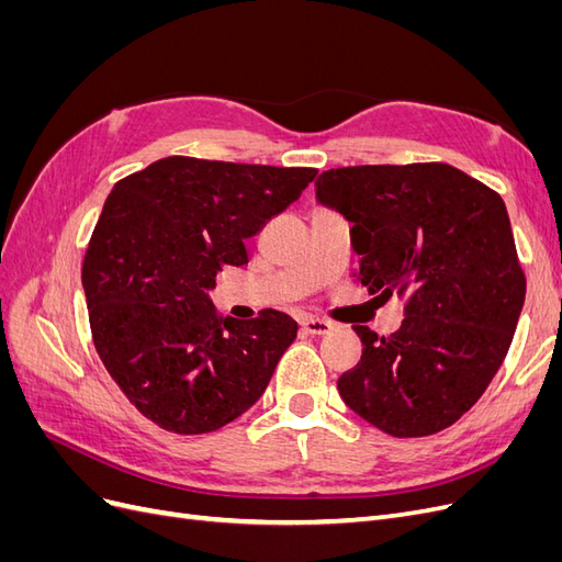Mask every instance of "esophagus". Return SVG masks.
Masks as SVG:
<instances>
[{
  "label": "esophagus",
  "mask_w": 562,
  "mask_h": 562,
  "mask_svg": "<svg viewBox=\"0 0 562 562\" xmlns=\"http://www.w3.org/2000/svg\"><path fill=\"white\" fill-rule=\"evenodd\" d=\"M302 330L307 335H328L333 330V326L328 321L323 318H304L302 321Z\"/></svg>",
  "instance_id": "1"
}]
</instances>
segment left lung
Segmentation results:
<instances>
[{
    "mask_svg": "<svg viewBox=\"0 0 562 562\" xmlns=\"http://www.w3.org/2000/svg\"><path fill=\"white\" fill-rule=\"evenodd\" d=\"M316 199L353 225L368 293L405 300L389 337L353 328L363 353L339 396L389 436L448 429L495 378L525 302L502 196L448 164H384L323 171Z\"/></svg>",
    "mask_w": 562,
    "mask_h": 562,
    "instance_id": "1",
    "label": "left lung"
}]
</instances>
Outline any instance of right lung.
I'll use <instances>...</instances> for the list:
<instances>
[{
  "mask_svg": "<svg viewBox=\"0 0 562 562\" xmlns=\"http://www.w3.org/2000/svg\"><path fill=\"white\" fill-rule=\"evenodd\" d=\"M314 178L316 168L166 157L112 187L81 285L100 361L157 427L209 434L265 394L297 323L277 310L223 318L209 291Z\"/></svg>",
  "mask_w": 562,
  "mask_h": 562,
  "instance_id": "obj_1",
  "label": "right lung"
}]
</instances>
